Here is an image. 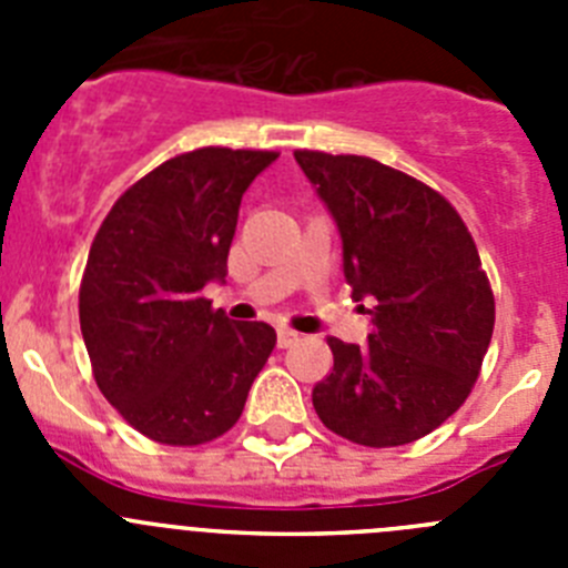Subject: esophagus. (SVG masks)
<instances>
[{
    "label": "esophagus",
    "mask_w": 568,
    "mask_h": 568,
    "mask_svg": "<svg viewBox=\"0 0 568 568\" xmlns=\"http://www.w3.org/2000/svg\"><path fill=\"white\" fill-rule=\"evenodd\" d=\"M301 335L293 333V329H278V349H287V346L298 344Z\"/></svg>",
    "instance_id": "obj_1"
}]
</instances>
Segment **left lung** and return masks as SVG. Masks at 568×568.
I'll list each match as a JSON object with an SVG mask.
<instances>
[{"mask_svg": "<svg viewBox=\"0 0 568 568\" xmlns=\"http://www.w3.org/2000/svg\"><path fill=\"white\" fill-rule=\"evenodd\" d=\"M327 204L344 278L369 298L366 346L329 338L333 373L313 389L327 429L361 446H404L469 398L489 349L495 298L458 210L366 155L295 150Z\"/></svg>", "mask_w": 568, "mask_h": 568, "instance_id": "8db88e82", "label": "left lung"}]
</instances>
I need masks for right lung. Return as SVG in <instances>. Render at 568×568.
Returning a JSON list of instances; mask_svg holds the SVG:
<instances>
[{
    "label": "right lung",
    "mask_w": 568,
    "mask_h": 568,
    "mask_svg": "<svg viewBox=\"0 0 568 568\" xmlns=\"http://www.w3.org/2000/svg\"><path fill=\"white\" fill-rule=\"evenodd\" d=\"M273 150L202 148L150 170L99 227L79 324L104 398L150 440L199 446L233 429L275 346L264 321L233 324L202 290L224 281L241 195Z\"/></svg>",
    "instance_id": "1"
}]
</instances>
